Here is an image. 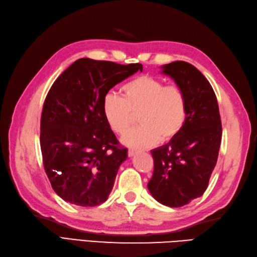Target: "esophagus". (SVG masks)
Here are the masks:
<instances>
[{
	"mask_svg": "<svg viewBox=\"0 0 257 257\" xmlns=\"http://www.w3.org/2000/svg\"><path fill=\"white\" fill-rule=\"evenodd\" d=\"M137 151H138V150H137V149H136V148H133V149H129V150H128V156H129V157H134V156H135V154L137 153Z\"/></svg>",
	"mask_w": 257,
	"mask_h": 257,
	"instance_id": "esophagus-1",
	"label": "esophagus"
}]
</instances>
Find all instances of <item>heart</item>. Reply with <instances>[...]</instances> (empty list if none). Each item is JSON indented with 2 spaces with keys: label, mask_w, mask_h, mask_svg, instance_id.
Segmentation results:
<instances>
[{
  "label": "heart",
  "mask_w": 257,
  "mask_h": 257,
  "mask_svg": "<svg viewBox=\"0 0 257 257\" xmlns=\"http://www.w3.org/2000/svg\"><path fill=\"white\" fill-rule=\"evenodd\" d=\"M101 112L108 127L119 136L130 128L134 114L140 122L123 138L131 147H150L161 139L174 138L185 126L187 100L181 87L165 85L151 75H140L124 83L121 96L107 93L101 104Z\"/></svg>",
  "instance_id": "heart-1"
}]
</instances>
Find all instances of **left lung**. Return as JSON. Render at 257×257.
Listing matches in <instances>:
<instances>
[{
	"mask_svg": "<svg viewBox=\"0 0 257 257\" xmlns=\"http://www.w3.org/2000/svg\"><path fill=\"white\" fill-rule=\"evenodd\" d=\"M187 100L185 126L166 145L153 149L150 194L160 204L182 207L202 196L217 164L222 127L216 94L199 70L185 61L162 67Z\"/></svg>",
	"mask_w": 257,
	"mask_h": 257,
	"instance_id": "obj_1",
	"label": "left lung"
}]
</instances>
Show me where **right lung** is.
<instances>
[{
    "label": "right lung",
    "mask_w": 257,
    "mask_h": 257,
    "mask_svg": "<svg viewBox=\"0 0 257 257\" xmlns=\"http://www.w3.org/2000/svg\"><path fill=\"white\" fill-rule=\"evenodd\" d=\"M142 64L82 58L53 83L40 120V148L53 190L70 204L94 207L108 198L127 149L106 123L105 95Z\"/></svg>",
    "instance_id": "1"
}]
</instances>
